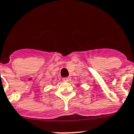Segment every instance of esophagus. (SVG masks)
Masks as SVG:
<instances>
[{"instance_id": "esophagus-1", "label": "esophagus", "mask_w": 134, "mask_h": 134, "mask_svg": "<svg viewBox=\"0 0 134 134\" xmlns=\"http://www.w3.org/2000/svg\"><path fill=\"white\" fill-rule=\"evenodd\" d=\"M63 80L64 81H67V82H68V81H70V78H69V77H66V78H64Z\"/></svg>"}]
</instances>
